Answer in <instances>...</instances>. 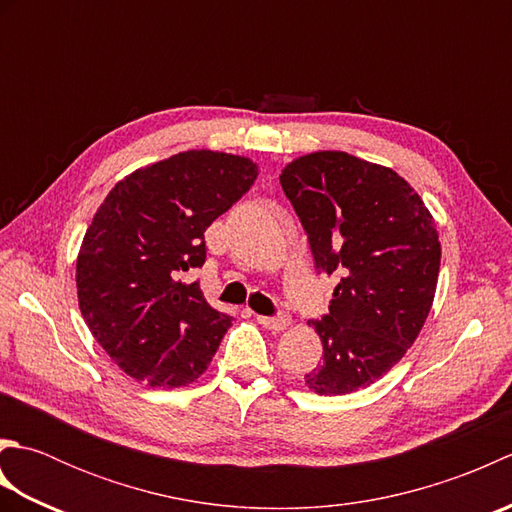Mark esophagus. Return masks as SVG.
<instances>
[{
    "label": "esophagus",
    "instance_id": "obj_1",
    "mask_svg": "<svg viewBox=\"0 0 512 512\" xmlns=\"http://www.w3.org/2000/svg\"><path fill=\"white\" fill-rule=\"evenodd\" d=\"M257 323L264 325L266 330L279 332V330H284L286 325L290 323V317H288V314H277V317H264V314H257Z\"/></svg>",
    "mask_w": 512,
    "mask_h": 512
}]
</instances>
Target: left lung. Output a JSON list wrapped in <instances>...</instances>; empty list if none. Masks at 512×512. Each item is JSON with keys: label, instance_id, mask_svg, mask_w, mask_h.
<instances>
[{"label": "left lung", "instance_id": "obj_1", "mask_svg": "<svg viewBox=\"0 0 512 512\" xmlns=\"http://www.w3.org/2000/svg\"><path fill=\"white\" fill-rule=\"evenodd\" d=\"M279 180L317 273L339 277L328 314L312 321L323 363L306 385L352 394L387 374L427 321L440 273L436 222L396 171L345 151L301 156Z\"/></svg>", "mask_w": 512, "mask_h": 512}]
</instances>
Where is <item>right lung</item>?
Segmentation results:
<instances>
[{
  "label": "right lung",
  "mask_w": 512,
  "mask_h": 512,
  "mask_svg": "<svg viewBox=\"0 0 512 512\" xmlns=\"http://www.w3.org/2000/svg\"><path fill=\"white\" fill-rule=\"evenodd\" d=\"M255 178L248 158L184 151L134 171L96 211L76 259L79 308L125 374L171 389L211 363L233 317L182 275L204 264V231Z\"/></svg>",
  "instance_id": "right-lung-1"
}]
</instances>
